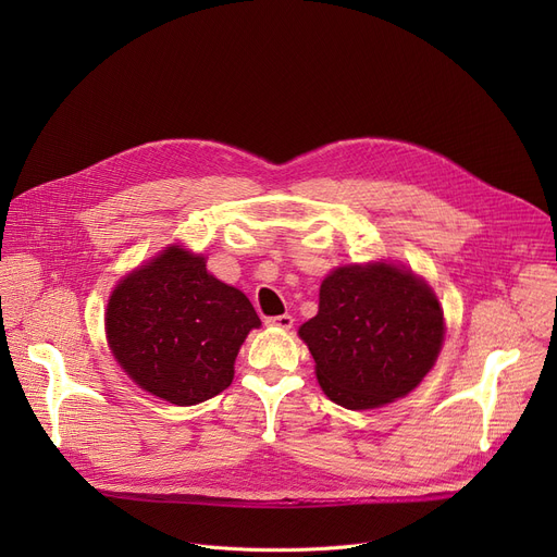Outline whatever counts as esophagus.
<instances>
[{
  "label": "esophagus",
  "mask_w": 557,
  "mask_h": 557,
  "mask_svg": "<svg viewBox=\"0 0 557 557\" xmlns=\"http://www.w3.org/2000/svg\"><path fill=\"white\" fill-rule=\"evenodd\" d=\"M267 323L273 325V327H280V330H290V327H294V315H290V313L273 315V318L267 320Z\"/></svg>",
  "instance_id": "34e87169"
}]
</instances>
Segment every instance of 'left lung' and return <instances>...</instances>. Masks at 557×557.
Segmentation results:
<instances>
[{"mask_svg": "<svg viewBox=\"0 0 557 557\" xmlns=\"http://www.w3.org/2000/svg\"><path fill=\"white\" fill-rule=\"evenodd\" d=\"M325 395L363 411L411 393L441 355L445 318L431 286L395 263L341 267L300 327Z\"/></svg>", "mask_w": 557, "mask_h": 557, "instance_id": "obj_1", "label": "left lung"}]
</instances>
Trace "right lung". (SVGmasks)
Masks as SVG:
<instances>
[{
	"label": "right lung",
	"instance_id": "obj_1",
	"mask_svg": "<svg viewBox=\"0 0 557 557\" xmlns=\"http://www.w3.org/2000/svg\"><path fill=\"white\" fill-rule=\"evenodd\" d=\"M205 257L169 246L114 286L106 309L112 357L133 382L169 404L191 406L232 384L234 359L261 320Z\"/></svg>",
	"mask_w": 557,
	"mask_h": 557
}]
</instances>
